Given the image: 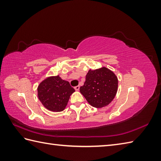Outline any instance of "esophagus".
<instances>
[{
  "label": "esophagus",
  "instance_id": "esophagus-1",
  "mask_svg": "<svg viewBox=\"0 0 161 161\" xmlns=\"http://www.w3.org/2000/svg\"><path fill=\"white\" fill-rule=\"evenodd\" d=\"M75 89L76 90V91H79V90H80V86H75Z\"/></svg>",
  "mask_w": 161,
  "mask_h": 161
}]
</instances>
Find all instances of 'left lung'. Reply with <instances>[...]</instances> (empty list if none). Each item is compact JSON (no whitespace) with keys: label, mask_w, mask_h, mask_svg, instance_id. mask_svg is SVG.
Returning a JSON list of instances; mask_svg holds the SVG:
<instances>
[{"label":"left lung","mask_w":161,"mask_h":161,"mask_svg":"<svg viewBox=\"0 0 161 161\" xmlns=\"http://www.w3.org/2000/svg\"><path fill=\"white\" fill-rule=\"evenodd\" d=\"M118 81L115 75L107 68L88 71L86 81L80 88L87 102L95 108L110 104L118 91Z\"/></svg>","instance_id":"obj_1"}]
</instances>
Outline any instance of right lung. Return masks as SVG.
Returning <instances> with one entry per match:
<instances>
[{
	"instance_id": "obj_1",
	"label": "right lung",
	"mask_w": 161,
	"mask_h": 161,
	"mask_svg": "<svg viewBox=\"0 0 161 161\" xmlns=\"http://www.w3.org/2000/svg\"><path fill=\"white\" fill-rule=\"evenodd\" d=\"M75 89L68 81L61 80L57 75L47 78L39 84L38 97L47 109L59 112L66 107Z\"/></svg>"
}]
</instances>
